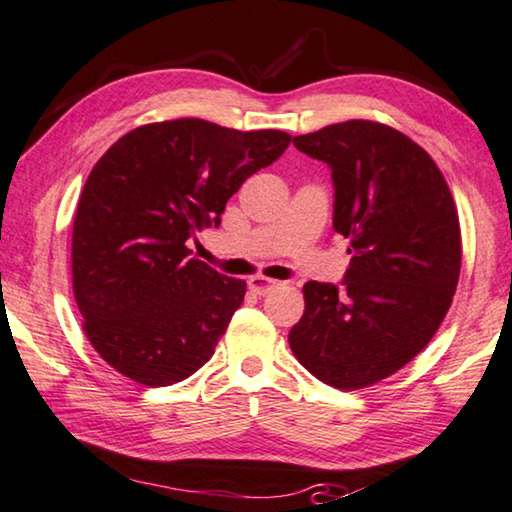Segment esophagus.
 <instances>
[{
    "label": "esophagus",
    "mask_w": 512,
    "mask_h": 512,
    "mask_svg": "<svg viewBox=\"0 0 512 512\" xmlns=\"http://www.w3.org/2000/svg\"><path fill=\"white\" fill-rule=\"evenodd\" d=\"M248 287H250V292L264 296V294H269L271 289H278L280 282L273 278H266V276H253L248 280Z\"/></svg>",
    "instance_id": "obj_1"
}]
</instances>
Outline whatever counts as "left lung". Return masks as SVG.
<instances>
[{
  "mask_svg": "<svg viewBox=\"0 0 512 512\" xmlns=\"http://www.w3.org/2000/svg\"><path fill=\"white\" fill-rule=\"evenodd\" d=\"M294 147L331 165L333 230L352 262L342 289L305 282L289 347L319 381L358 391L404 368L444 322L460 280V216L432 156L379 121L296 135Z\"/></svg>",
  "mask_w": 512,
  "mask_h": 512,
  "instance_id": "obj_1",
  "label": "left lung"
}]
</instances>
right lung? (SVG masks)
<instances>
[{
  "label": "right lung",
  "mask_w": 512,
  "mask_h": 512,
  "mask_svg": "<svg viewBox=\"0 0 512 512\" xmlns=\"http://www.w3.org/2000/svg\"><path fill=\"white\" fill-rule=\"evenodd\" d=\"M285 131L204 119L156 121L119 137L89 172L73 220V296L105 363L137 384L188 379L216 352L246 280L190 257L250 174L289 147Z\"/></svg>",
  "instance_id": "obj_1"
}]
</instances>
